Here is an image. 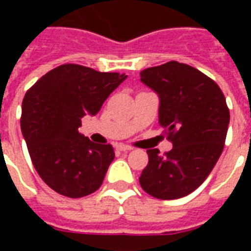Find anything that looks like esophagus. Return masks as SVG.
<instances>
[{"label":"esophagus","instance_id":"1","mask_svg":"<svg viewBox=\"0 0 251 251\" xmlns=\"http://www.w3.org/2000/svg\"><path fill=\"white\" fill-rule=\"evenodd\" d=\"M117 149H118V151H121V152H129V151H131L133 148L129 147V145H124V144H120V145L117 147Z\"/></svg>","mask_w":251,"mask_h":251}]
</instances>
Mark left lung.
<instances>
[{
	"mask_svg": "<svg viewBox=\"0 0 251 251\" xmlns=\"http://www.w3.org/2000/svg\"><path fill=\"white\" fill-rule=\"evenodd\" d=\"M157 94L158 124L174 142L164 157L149 149L140 176L147 194L161 200L194 192L211 174L225 147L230 111L219 86L188 64L168 62L140 72Z\"/></svg>",
	"mask_w": 251,
	"mask_h": 251,
	"instance_id": "8db88e82",
	"label": "left lung"
}]
</instances>
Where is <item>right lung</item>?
<instances>
[{
	"label": "right lung",
	"instance_id": "add662e5",
	"mask_svg": "<svg viewBox=\"0 0 251 251\" xmlns=\"http://www.w3.org/2000/svg\"><path fill=\"white\" fill-rule=\"evenodd\" d=\"M127 75L63 64L47 72L25 94L21 131L37 174L50 188L82 198L102 185L114 160L111 145L79 133L84 115H95Z\"/></svg>",
	"mask_w": 251,
	"mask_h": 251
}]
</instances>
